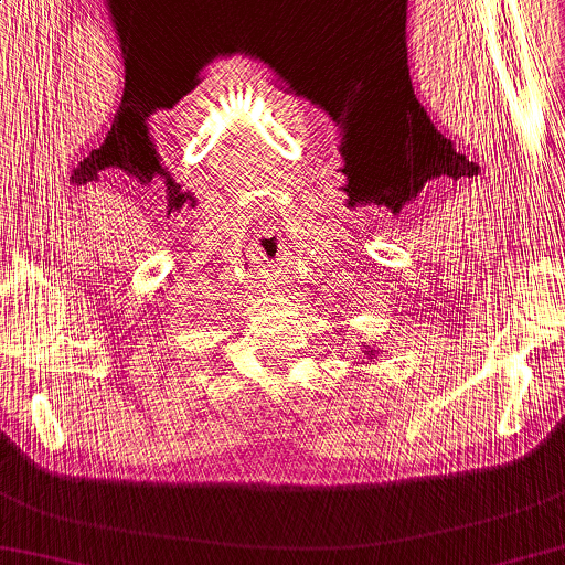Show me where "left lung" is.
Wrapping results in <instances>:
<instances>
[{
	"label": "left lung",
	"instance_id": "8db88e82",
	"mask_svg": "<svg viewBox=\"0 0 565 565\" xmlns=\"http://www.w3.org/2000/svg\"><path fill=\"white\" fill-rule=\"evenodd\" d=\"M364 353H366V355H374V350H364ZM377 353H380V350H377Z\"/></svg>",
	"mask_w": 565,
	"mask_h": 565
}]
</instances>
